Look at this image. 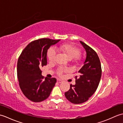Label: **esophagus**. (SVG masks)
<instances>
[{"mask_svg":"<svg viewBox=\"0 0 123 123\" xmlns=\"http://www.w3.org/2000/svg\"><path fill=\"white\" fill-rule=\"evenodd\" d=\"M57 82H58V83H62V81L61 80H60V79H57Z\"/></svg>","mask_w":123,"mask_h":123,"instance_id":"1","label":"esophagus"}]
</instances>
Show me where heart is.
I'll use <instances>...</instances> for the list:
<instances>
[{
	"instance_id": "obj_1",
	"label": "heart",
	"mask_w": 123,
	"mask_h": 123,
	"mask_svg": "<svg viewBox=\"0 0 123 123\" xmlns=\"http://www.w3.org/2000/svg\"><path fill=\"white\" fill-rule=\"evenodd\" d=\"M56 49L63 53L66 55L68 59L71 60L75 57H78L80 53V49L75 45L71 44H64L60 45L59 47H56ZM55 51L53 48H49L47 52V57L49 61H52L55 56ZM66 70L60 68L57 70V74L61 75Z\"/></svg>"
}]
</instances>
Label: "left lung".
Wrapping results in <instances>:
<instances>
[{"mask_svg":"<svg viewBox=\"0 0 123 123\" xmlns=\"http://www.w3.org/2000/svg\"><path fill=\"white\" fill-rule=\"evenodd\" d=\"M87 53L82 67L76 72L75 84L70 85V89L65 96L71 103L80 104L87 101L98 88L101 76L100 60L95 50L80 41Z\"/></svg>","mask_w":123,"mask_h":123,"instance_id":"8db88e82","label":"left lung"}]
</instances>
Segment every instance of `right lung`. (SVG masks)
Wrapping results in <instances>:
<instances>
[{"label": "right lung", "mask_w": 123, "mask_h": 123, "mask_svg": "<svg viewBox=\"0 0 123 123\" xmlns=\"http://www.w3.org/2000/svg\"><path fill=\"white\" fill-rule=\"evenodd\" d=\"M60 40L44 38L31 42L18 59L17 77L23 94L31 101L38 103L48 98L56 79L42 75L41 68L47 64L48 49Z\"/></svg>", "instance_id": "right-lung-1"}]
</instances>
